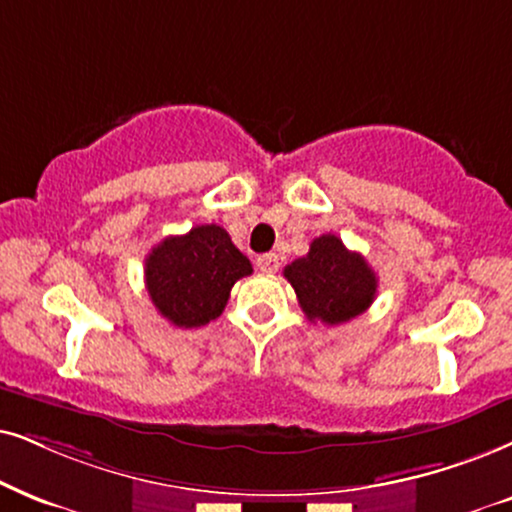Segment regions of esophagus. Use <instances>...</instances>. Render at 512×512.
Returning <instances> with one entry per match:
<instances>
[{
	"instance_id": "esophagus-1",
	"label": "esophagus",
	"mask_w": 512,
	"mask_h": 512,
	"mask_svg": "<svg viewBox=\"0 0 512 512\" xmlns=\"http://www.w3.org/2000/svg\"><path fill=\"white\" fill-rule=\"evenodd\" d=\"M281 262H278L276 252H264V255L257 257V269L264 271V274H276Z\"/></svg>"
}]
</instances>
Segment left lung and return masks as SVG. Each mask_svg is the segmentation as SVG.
<instances>
[{
	"label": "left lung",
	"mask_w": 512,
	"mask_h": 512,
	"mask_svg": "<svg viewBox=\"0 0 512 512\" xmlns=\"http://www.w3.org/2000/svg\"><path fill=\"white\" fill-rule=\"evenodd\" d=\"M309 321L338 326L364 314L378 293V278L359 252L335 234L314 238L309 252L283 269Z\"/></svg>",
	"instance_id": "obj_1"
}]
</instances>
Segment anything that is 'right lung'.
Listing matches in <instances>:
<instances>
[{"label":"right lung","instance_id":"add662e5","mask_svg":"<svg viewBox=\"0 0 512 512\" xmlns=\"http://www.w3.org/2000/svg\"><path fill=\"white\" fill-rule=\"evenodd\" d=\"M252 264L217 224L167 236L146 257V290L160 316L179 328H198L224 312L238 278Z\"/></svg>","mask_w":512,"mask_h":512}]
</instances>
